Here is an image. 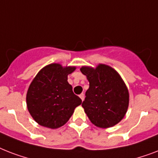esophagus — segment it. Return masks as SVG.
Here are the masks:
<instances>
[{"mask_svg": "<svg viewBox=\"0 0 158 158\" xmlns=\"http://www.w3.org/2000/svg\"><path fill=\"white\" fill-rule=\"evenodd\" d=\"M79 98H81L82 101H84V94H81L80 95H79Z\"/></svg>", "mask_w": 158, "mask_h": 158, "instance_id": "1", "label": "esophagus"}]
</instances>
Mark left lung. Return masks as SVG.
Segmentation results:
<instances>
[{"label":"left lung","mask_w":158,"mask_h":158,"mask_svg":"<svg viewBox=\"0 0 158 158\" xmlns=\"http://www.w3.org/2000/svg\"><path fill=\"white\" fill-rule=\"evenodd\" d=\"M80 70L89 82L82 106L90 121L100 128L118 124L127 111L130 97L120 74L103 64L95 69L83 66Z\"/></svg>","instance_id":"8db88e82"}]
</instances>
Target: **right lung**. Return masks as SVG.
I'll return each mask as SVG.
<instances>
[{
    "mask_svg": "<svg viewBox=\"0 0 158 158\" xmlns=\"http://www.w3.org/2000/svg\"><path fill=\"white\" fill-rule=\"evenodd\" d=\"M76 69L50 64L38 72L29 85L26 102L33 120L39 125L57 129L69 120L82 100L73 93L68 74Z\"/></svg>",
    "mask_w": 158,
    "mask_h": 158,
    "instance_id": "obj_1",
    "label": "right lung"
}]
</instances>
